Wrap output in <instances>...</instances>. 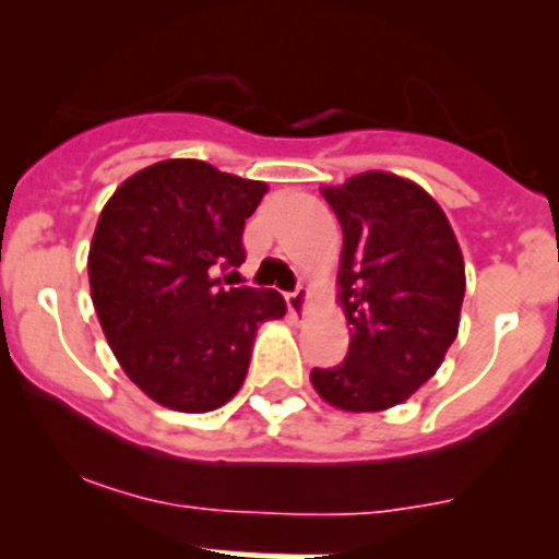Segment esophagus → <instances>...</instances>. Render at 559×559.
I'll use <instances>...</instances> for the list:
<instances>
[{"label":"esophagus","instance_id":"1","mask_svg":"<svg viewBox=\"0 0 559 559\" xmlns=\"http://www.w3.org/2000/svg\"><path fill=\"white\" fill-rule=\"evenodd\" d=\"M285 301H288L290 316L301 318V316H305V310H307V301H310V290H307V288H296L294 294L285 296Z\"/></svg>","mask_w":559,"mask_h":559}]
</instances>
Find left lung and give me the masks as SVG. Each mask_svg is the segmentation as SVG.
<instances>
[{
	"instance_id": "left-lung-1",
	"label": "left lung",
	"mask_w": 559,
	"mask_h": 559,
	"mask_svg": "<svg viewBox=\"0 0 559 559\" xmlns=\"http://www.w3.org/2000/svg\"><path fill=\"white\" fill-rule=\"evenodd\" d=\"M343 227L340 305L348 354L312 368L318 395L343 412H384L439 370L459 334L466 276L448 216L417 183L362 173L323 189Z\"/></svg>"
}]
</instances>
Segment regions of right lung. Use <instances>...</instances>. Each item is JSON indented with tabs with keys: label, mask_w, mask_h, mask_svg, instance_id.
<instances>
[{
	"label": "right lung",
	"mask_w": 559,
	"mask_h": 559,
	"mask_svg": "<svg viewBox=\"0 0 559 559\" xmlns=\"http://www.w3.org/2000/svg\"><path fill=\"white\" fill-rule=\"evenodd\" d=\"M265 191L169 158L131 175L100 211L87 258L95 312L120 368L162 406H225L247 379L258 326L288 310L276 290L219 276L247 258L243 222Z\"/></svg>",
	"instance_id": "obj_1"
}]
</instances>
